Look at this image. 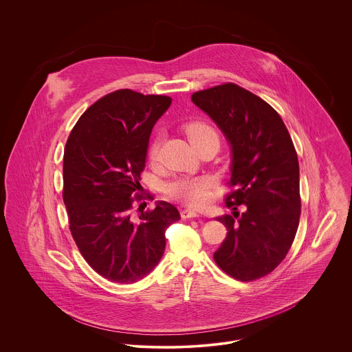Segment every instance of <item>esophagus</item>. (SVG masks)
Returning <instances> with one entry per match:
<instances>
[{
	"label": "esophagus",
	"instance_id": "obj_1",
	"mask_svg": "<svg viewBox=\"0 0 352 352\" xmlns=\"http://www.w3.org/2000/svg\"><path fill=\"white\" fill-rule=\"evenodd\" d=\"M181 217L182 219H191V218H199L201 215L198 214V212H195V211H192V210H187V208H184L181 211Z\"/></svg>",
	"mask_w": 352,
	"mask_h": 352
}]
</instances>
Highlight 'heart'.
Segmentation results:
<instances>
[{
    "label": "heart",
    "instance_id": "obj_1",
    "mask_svg": "<svg viewBox=\"0 0 352 352\" xmlns=\"http://www.w3.org/2000/svg\"><path fill=\"white\" fill-rule=\"evenodd\" d=\"M184 133L191 141V144L197 148L201 142L217 138L219 140L218 132L207 122L201 120L190 121L184 125ZM160 153V138L157 137L151 142L149 148V161L155 162ZM212 187V181L208 177H179L168 181L162 186L164 194L173 199L181 201L190 207H201L210 198V190Z\"/></svg>",
    "mask_w": 352,
    "mask_h": 352
}]
</instances>
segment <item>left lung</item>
I'll use <instances>...</instances> for the list:
<instances>
[{"mask_svg": "<svg viewBox=\"0 0 352 352\" xmlns=\"http://www.w3.org/2000/svg\"><path fill=\"white\" fill-rule=\"evenodd\" d=\"M191 100L231 144L232 190L224 201L227 208H244L218 218L228 232L214 260L234 280H258L283 263L300 224L297 151L276 109L237 84L198 91Z\"/></svg>", "mask_w": 352, "mask_h": 352, "instance_id": "left-lung-1", "label": "left lung"}]
</instances>
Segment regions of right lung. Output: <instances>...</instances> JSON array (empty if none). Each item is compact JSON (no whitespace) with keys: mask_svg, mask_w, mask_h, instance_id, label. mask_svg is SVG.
I'll return each instance as SVG.
<instances>
[{"mask_svg":"<svg viewBox=\"0 0 352 352\" xmlns=\"http://www.w3.org/2000/svg\"><path fill=\"white\" fill-rule=\"evenodd\" d=\"M171 104L164 95L118 89L94 102L72 128L63 155L68 227L88 265L104 278L132 284L160 263L168 226L179 220L168 201L133 218L151 129Z\"/></svg>","mask_w":352,"mask_h":352,"instance_id":"obj_1","label":"right lung"}]
</instances>
